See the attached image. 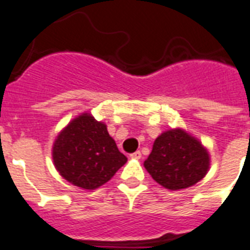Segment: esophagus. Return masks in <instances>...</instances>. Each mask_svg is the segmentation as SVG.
<instances>
[{"mask_svg":"<svg viewBox=\"0 0 250 250\" xmlns=\"http://www.w3.org/2000/svg\"><path fill=\"white\" fill-rule=\"evenodd\" d=\"M129 156L132 157V159H141V151H136V152H133V154H131Z\"/></svg>","mask_w":250,"mask_h":250,"instance_id":"34e87169","label":"esophagus"}]
</instances>
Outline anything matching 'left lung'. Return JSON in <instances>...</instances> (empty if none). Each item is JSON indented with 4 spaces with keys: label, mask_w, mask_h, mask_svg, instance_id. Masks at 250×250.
Wrapping results in <instances>:
<instances>
[{
    "label": "left lung",
    "mask_w": 250,
    "mask_h": 250,
    "mask_svg": "<svg viewBox=\"0 0 250 250\" xmlns=\"http://www.w3.org/2000/svg\"><path fill=\"white\" fill-rule=\"evenodd\" d=\"M144 165L157 183L177 190L196 184L206 175L209 156L196 138L182 129H171L155 140Z\"/></svg>",
    "instance_id": "obj_1"
}]
</instances>
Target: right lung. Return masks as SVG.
Wrapping results in <instances>:
<instances>
[{"mask_svg": "<svg viewBox=\"0 0 250 250\" xmlns=\"http://www.w3.org/2000/svg\"><path fill=\"white\" fill-rule=\"evenodd\" d=\"M56 169L70 183L95 189L123 167L127 157L109 136L106 125L90 114L73 119L53 146Z\"/></svg>", "mask_w": 250, "mask_h": 250, "instance_id": "right-lung-1", "label": "right lung"}]
</instances>
